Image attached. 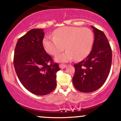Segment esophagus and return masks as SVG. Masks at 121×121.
Here are the masks:
<instances>
[{
	"mask_svg": "<svg viewBox=\"0 0 121 121\" xmlns=\"http://www.w3.org/2000/svg\"><path fill=\"white\" fill-rule=\"evenodd\" d=\"M59 67H60V68H61V69H64L66 67V65L60 64L59 65Z\"/></svg>",
	"mask_w": 121,
	"mask_h": 121,
	"instance_id": "esophagus-1",
	"label": "esophagus"
}]
</instances>
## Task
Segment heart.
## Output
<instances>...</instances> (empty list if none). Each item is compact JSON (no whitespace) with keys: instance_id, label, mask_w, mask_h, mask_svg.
<instances>
[{"instance_id":"b5f03b06","label":"heart","mask_w":121,"mask_h":121,"mask_svg":"<svg viewBox=\"0 0 121 121\" xmlns=\"http://www.w3.org/2000/svg\"><path fill=\"white\" fill-rule=\"evenodd\" d=\"M53 36L45 37L43 44L45 51L53 56L66 49L55 57L58 62H68L74 58L76 60L84 59L91 52L94 41L93 34L87 28L61 27L53 32Z\"/></svg>"}]
</instances>
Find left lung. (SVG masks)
I'll return each instance as SVG.
<instances>
[{"instance_id": "8db88e82", "label": "left lung", "mask_w": 121, "mask_h": 121, "mask_svg": "<svg viewBox=\"0 0 121 121\" xmlns=\"http://www.w3.org/2000/svg\"><path fill=\"white\" fill-rule=\"evenodd\" d=\"M94 40L88 56L74 64L72 82L75 88L84 93L95 91L103 85L109 76L112 51L108 39L102 31L91 26Z\"/></svg>"}]
</instances>
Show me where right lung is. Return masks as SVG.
<instances>
[{"mask_svg":"<svg viewBox=\"0 0 121 121\" xmlns=\"http://www.w3.org/2000/svg\"><path fill=\"white\" fill-rule=\"evenodd\" d=\"M43 29H32L18 40L13 65L20 82L37 95L49 94L56 87V73L60 70L43 45Z\"/></svg>","mask_w":121,"mask_h":121,"instance_id":"obj_1","label":"right lung"}]
</instances>
